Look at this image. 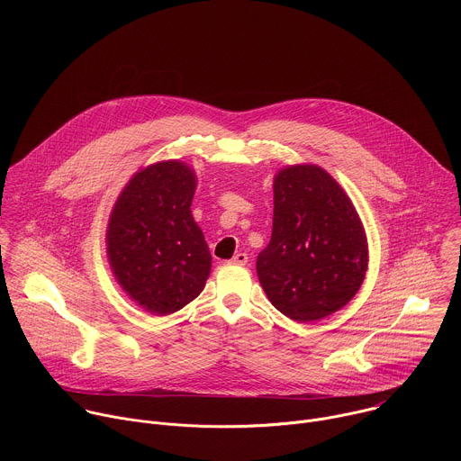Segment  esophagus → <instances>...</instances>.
Wrapping results in <instances>:
<instances>
[{"label": "esophagus", "instance_id": "1", "mask_svg": "<svg viewBox=\"0 0 461 461\" xmlns=\"http://www.w3.org/2000/svg\"><path fill=\"white\" fill-rule=\"evenodd\" d=\"M231 265H239V267H244V265H248V253H242V251H239V253H235L233 255V258L230 260Z\"/></svg>", "mask_w": 461, "mask_h": 461}]
</instances>
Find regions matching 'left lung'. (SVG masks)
Instances as JSON below:
<instances>
[{
	"mask_svg": "<svg viewBox=\"0 0 461 461\" xmlns=\"http://www.w3.org/2000/svg\"><path fill=\"white\" fill-rule=\"evenodd\" d=\"M368 262L359 215L341 185L317 166H292L274 182L270 244L257 276L286 317L317 321L359 290Z\"/></svg>",
	"mask_w": 461,
	"mask_h": 461,
	"instance_id": "8db88e82",
	"label": "left lung"
}]
</instances>
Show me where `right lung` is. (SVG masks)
<instances>
[{"label":"right lung","instance_id":"obj_1","mask_svg":"<svg viewBox=\"0 0 461 461\" xmlns=\"http://www.w3.org/2000/svg\"><path fill=\"white\" fill-rule=\"evenodd\" d=\"M193 171L176 160L137 173L118 196L107 230L114 277L140 306L167 315L204 290L212 255L191 215Z\"/></svg>","mask_w":461,"mask_h":461}]
</instances>
